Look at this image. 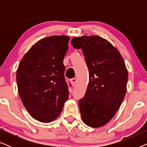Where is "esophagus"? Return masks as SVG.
<instances>
[{
  "instance_id": "esophagus-1",
  "label": "esophagus",
  "mask_w": 147,
  "mask_h": 147,
  "mask_svg": "<svg viewBox=\"0 0 147 147\" xmlns=\"http://www.w3.org/2000/svg\"><path fill=\"white\" fill-rule=\"evenodd\" d=\"M77 79H76V78H72V79L71 80V82L72 84H74V85H75V84L77 83Z\"/></svg>"
}]
</instances>
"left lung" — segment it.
I'll use <instances>...</instances> for the list:
<instances>
[{"label": "left lung", "mask_w": 147, "mask_h": 147, "mask_svg": "<svg viewBox=\"0 0 147 147\" xmlns=\"http://www.w3.org/2000/svg\"><path fill=\"white\" fill-rule=\"evenodd\" d=\"M89 69L86 94L79 100L82 121L92 128L107 124L119 109L126 93L128 70L118 49L98 35L74 37Z\"/></svg>", "instance_id": "obj_1"}]
</instances>
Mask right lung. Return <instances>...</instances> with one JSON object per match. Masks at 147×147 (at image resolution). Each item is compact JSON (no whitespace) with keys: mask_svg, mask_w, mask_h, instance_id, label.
<instances>
[{"mask_svg":"<svg viewBox=\"0 0 147 147\" xmlns=\"http://www.w3.org/2000/svg\"><path fill=\"white\" fill-rule=\"evenodd\" d=\"M69 37L53 35L34 44L17 71L18 92L28 112L38 121L55 120L69 98L63 59Z\"/></svg>","mask_w":147,"mask_h":147,"instance_id":"add662e5","label":"right lung"}]
</instances>
